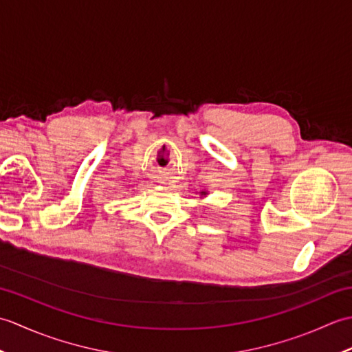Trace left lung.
Wrapping results in <instances>:
<instances>
[{
    "mask_svg": "<svg viewBox=\"0 0 352 352\" xmlns=\"http://www.w3.org/2000/svg\"><path fill=\"white\" fill-rule=\"evenodd\" d=\"M199 195H201V197H206V195H207V192H206V190H203V192H199Z\"/></svg>",
    "mask_w": 352,
    "mask_h": 352,
    "instance_id": "1",
    "label": "left lung"
}]
</instances>
